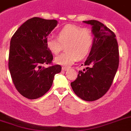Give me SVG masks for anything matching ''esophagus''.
Wrapping results in <instances>:
<instances>
[{"instance_id": "34e87169", "label": "esophagus", "mask_w": 131, "mask_h": 131, "mask_svg": "<svg viewBox=\"0 0 131 131\" xmlns=\"http://www.w3.org/2000/svg\"><path fill=\"white\" fill-rule=\"evenodd\" d=\"M62 69L63 71H68V68H65V67H62Z\"/></svg>"}]
</instances>
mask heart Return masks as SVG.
Here are the masks:
<instances>
[{"label": "heart", "instance_id": "b5f03b06", "mask_svg": "<svg viewBox=\"0 0 131 131\" xmlns=\"http://www.w3.org/2000/svg\"><path fill=\"white\" fill-rule=\"evenodd\" d=\"M92 31L75 25H67L59 31L58 38L50 36L46 39V46L50 52L57 54L61 51L62 44H66V52L55 58L57 64L69 66L79 58L82 59L89 53L93 43Z\"/></svg>", "mask_w": 131, "mask_h": 131}]
</instances>
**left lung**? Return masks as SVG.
Listing matches in <instances>:
<instances>
[{
    "mask_svg": "<svg viewBox=\"0 0 131 131\" xmlns=\"http://www.w3.org/2000/svg\"><path fill=\"white\" fill-rule=\"evenodd\" d=\"M92 26L93 43L78 77L71 83L75 94L86 101L103 97L113 82L119 66V49L115 34L96 20L83 21Z\"/></svg>",
    "mask_w": 131,
    "mask_h": 131,
    "instance_id": "obj_1",
    "label": "left lung"
}]
</instances>
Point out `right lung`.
Here are the masks:
<instances>
[{"mask_svg": "<svg viewBox=\"0 0 131 131\" xmlns=\"http://www.w3.org/2000/svg\"><path fill=\"white\" fill-rule=\"evenodd\" d=\"M56 20L33 17L24 23L10 41L8 68L17 90L25 97L35 99L49 90L60 65L45 67L53 59L46 46Z\"/></svg>", "mask_w": 131, "mask_h": 131, "instance_id": "1", "label": "right lung"}]
</instances>
